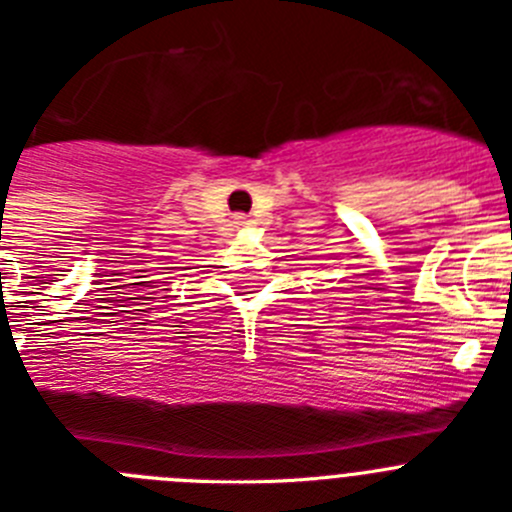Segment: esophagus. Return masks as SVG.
I'll list each match as a JSON object with an SVG mask.
<instances>
[{
  "label": "esophagus",
  "mask_w": 512,
  "mask_h": 512,
  "mask_svg": "<svg viewBox=\"0 0 512 512\" xmlns=\"http://www.w3.org/2000/svg\"><path fill=\"white\" fill-rule=\"evenodd\" d=\"M237 224H250V222H247V216H237Z\"/></svg>",
  "instance_id": "esophagus-1"
}]
</instances>
